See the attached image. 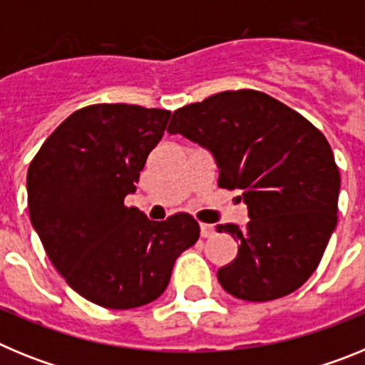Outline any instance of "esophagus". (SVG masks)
<instances>
[{"label": "esophagus", "mask_w": 365, "mask_h": 365, "mask_svg": "<svg viewBox=\"0 0 365 365\" xmlns=\"http://www.w3.org/2000/svg\"><path fill=\"white\" fill-rule=\"evenodd\" d=\"M201 235L202 237H212L214 235V227L208 222H201Z\"/></svg>", "instance_id": "1"}]
</instances>
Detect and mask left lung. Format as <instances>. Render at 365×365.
Instances as JSON below:
<instances>
[{
	"mask_svg": "<svg viewBox=\"0 0 365 365\" xmlns=\"http://www.w3.org/2000/svg\"><path fill=\"white\" fill-rule=\"evenodd\" d=\"M180 133L214 155L219 188L241 192L250 221L217 225L240 248L217 270L228 294L270 302L311 278L336 227L340 172L327 138L299 113L254 89L222 91L173 113Z\"/></svg>",
	"mask_w": 365,
	"mask_h": 365,
	"instance_id": "left-lung-1",
	"label": "left lung"
}]
</instances>
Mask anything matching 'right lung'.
<instances>
[{
  "label": "right lung",
  "instance_id": "right-lung-1",
  "mask_svg": "<svg viewBox=\"0 0 365 365\" xmlns=\"http://www.w3.org/2000/svg\"><path fill=\"white\" fill-rule=\"evenodd\" d=\"M172 113L133 104L74 111L27 172L29 215L71 289L106 309H135L166 291L173 263L199 240L190 214L155 222L124 205Z\"/></svg>",
  "mask_w": 365,
  "mask_h": 365
}]
</instances>
